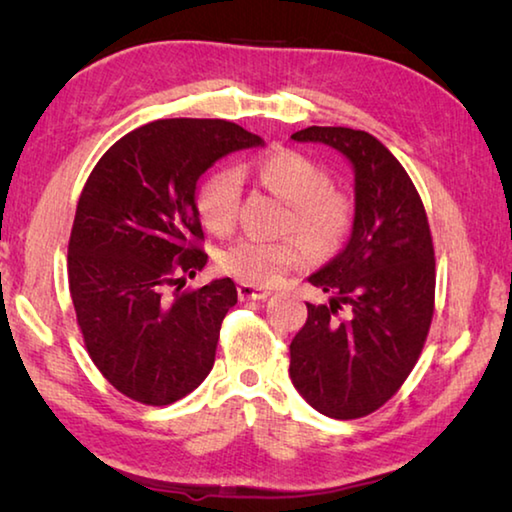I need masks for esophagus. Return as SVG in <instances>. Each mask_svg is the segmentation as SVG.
Wrapping results in <instances>:
<instances>
[{
    "instance_id": "obj_1",
    "label": "esophagus",
    "mask_w": 512,
    "mask_h": 512,
    "mask_svg": "<svg viewBox=\"0 0 512 512\" xmlns=\"http://www.w3.org/2000/svg\"><path fill=\"white\" fill-rule=\"evenodd\" d=\"M239 298L241 300H266L268 296H271V291L268 289H262V287H253V284H239Z\"/></svg>"
}]
</instances>
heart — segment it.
Returning <instances> with one entry per match:
<instances>
[{
	"mask_svg": "<svg viewBox=\"0 0 512 512\" xmlns=\"http://www.w3.org/2000/svg\"><path fill=\"white\" fill-rule=\"evenodd\" d=\"M257 178L289 201L287 228H296L314 250H329L343 239L350 225V203L343 194L325 187V171L307 155L277 149L255 162ZM241 176L237 169H219L198 189L196 205L201 221L212 232H228L237 219ZM305 241L296 235L280 239L241 237L225 246L219 266L253 287H271L305 257Z\"/></svg>",
	"mask_w": 512,
	"mask_h": 512,
	"instance_id": "b5f03b06",
	"label": "heart"
}]
</instances>
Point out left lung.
Segmentation results:
<instances>
[{"label":"left lung","instance_id":"8db88e82","mask_svg":"<svg viewBox=\"0 0 512 512\" xmlns=\"http://www.w3.org/2000/svg\"><path fill=\"white\" fill-rule=\"evenodd\" d=\"M291 140L332 146L352 164L354 216L339 255L307 277L329 300L307 302L289 375L318 413L363 418L397 393L429 334L436 259L427 212L409 173L370 133L309 126ZM343 306L348 319L338 316Z\"/></svg>","mask_w":512,"mask_h":512}]
</instances>
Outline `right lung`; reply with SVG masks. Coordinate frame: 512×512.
Returning <instances> with one entry per match:
<instances>
[{
	"label": "right lung",
	"instance_id": "obj_1",
	"mask_svg": "<svg viewBox=\"0 0 512 512\" xmlns=\"http://www.w3.org/2000/svg\"><path fill=\"white\" fill-rule=\"evenodd\" d=\"M253 146L262 137L232 121L158 119L112 144L83 187L67 248L69 293L94 366L135 402H178L210 375L221 323L237 305L235 282L167 289L207 264L198 178Z\"/></svg>",
	"mask_w": 512,
	"mask_h": 512
}]
</instances>
